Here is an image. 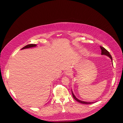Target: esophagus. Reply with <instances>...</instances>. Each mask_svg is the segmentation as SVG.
<instances>
[{
  "mask_svg": "<svg viewBox=\"0 0 123 123\" xmlns=\"http://www.w3.org/2000/svg\"><path fill=\"white\" fill-rule=\"evenodd\" d=\"M72 72L71 71H67L66 72V75L68 76H71L72 75Z\"/></svg>",
  "mask_w": 123,
  "mask_h": 123,
  "instance_id": "1",
  "label": "esophagus"
}]
</instances>
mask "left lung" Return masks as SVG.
Wrapping results in <instances>:
<instances>
[{
    "label": "left lung",
    "instance_id": "8db88e82",
    "mask_svg": "<svg viewBox=\"0 0 123 123\" xmlns=\"http://www.w3.org/2000/svg\"><path fill=\"white\" fill-rule=\"evenodd\" d=\"M100 48H101V52H102L101 54H102V55H105L108 56V57H109L110 58H111V59L112 60V62H113L112 57L111 55H110V54L109 52L105 48L103 47H102V46H100ZM112 63H113V62H112ZM72 95H73V98H74V99H75V100H76L77 102H79V103H82V104H92V103H93H93L86 102H84V101H81V100H79V99H77V98L75 96V95H74L73 93L72 92Z\"/></svg>",
    "mask_w": 123,
    "mask_h": 123
}]
</instances>
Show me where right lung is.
I'll list each match as a JSON object with an SVG mask.
<instances>
[{"mask_svg":"<svg viewBox=\"0 0 123 123\" xmlns=\"http://www.w3.org/2000/svg\"><path fill=\"white\" fill-rule=\"evenodd\" d=\"M36 46V44H30L28 45H27L26 46H24L23 48H22L21 49H25V48H31V47H35Z\"/></svg>","mask_w":123,"mask_h":123,"instance_id":"1","label":"right lung"}]
</instances>
